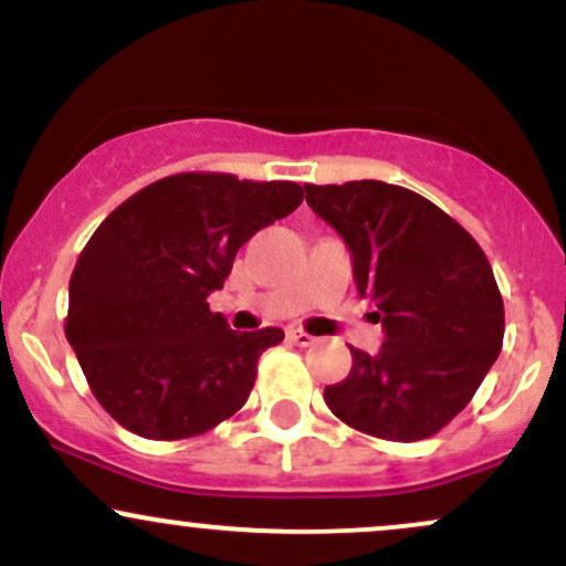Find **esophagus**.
Instances as JSON below:
<instances>
[{"mask_svg":"<svg viewBox=\"0 0 566 566\" xmlns=\"http://www.w3.org/2000/svg\"><path fill=\"white\" fill-rule=\"evenodd\" d=\"M287 337L292 343H295V346H301V348H308V346H314V343H316V337L303 333V329H290Z\"/></svg>","mask_w":566,"mask_h":566,"instance_id":"esophagus-1","label":"esophagus"}]
</instances>
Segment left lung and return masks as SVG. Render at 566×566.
<instances>
[{
    "mask_svg": "<svg viewBox=\"0 0 566 566\" xmlns=\"http://www.w3.org/2000/svg\"><path fill=\"white\" fill-rule=\"evenodd\" d=\"M305 201L343 237L356 290L386 329L375 356L350 348L348 378L324 388V401L369 437H433L503 348V297L484 250L433 201L382 180L305 184Z\"/></svg>",
    "mask_w": 566,
    "mask_h": 566,
    "instance_id": "obj_1",
    "label": "left lung"
}]
</instances>
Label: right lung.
<instances>
[{"label": "right lung", "mask_w": 566, "mask_h": 566, "mask_svg": "<svg viewBox=\"0 0 566 566\" xmlns=\"http://www.w3.org/2000/svg\"><path fill=\"white\" fill-rule=\"evenodd\" d=\"M303 201L290 180L180 172L97 226L69 282L66 337L90 391L143 439L199 437L239 412L279 327L233 333L207 295L252 233Z\"/></svg>", "instance_id": "add662e5"}]
</instances>
